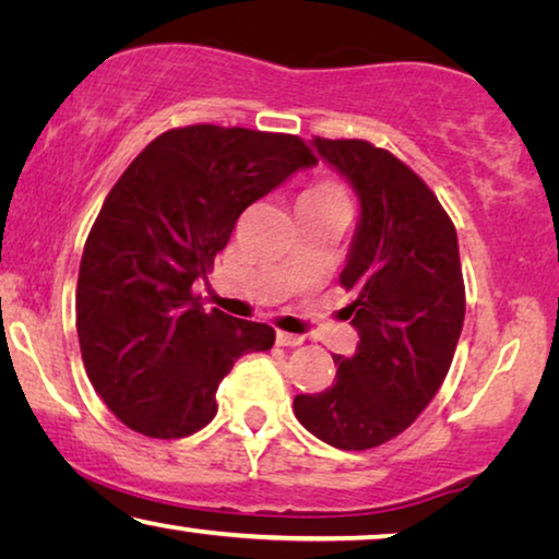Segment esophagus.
Returning a JSON list of instances; mask_svg holds the SVG:
<instances>
[{
    "label": "esophagus",
    "instance_id": "34e87169",
    "mask_svg": "<svg viewBox=\"0 0 559 559\" xmlns=\"http://www.w3.org/2000/svg\"><path fill=\"white\" fill-rule=\"evenodd\" d=\"M276 341H278V346H301V344H304V336H296V333L278 331V333H276Z\"/></svg>",
    "mask_w": 559,
    "mask_h": 559
}]
</instances>
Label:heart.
<instances>
[{
  "mask_svg": "<svg viewBox=\"0 0 559 559\" xmlns=\"http://www.w3.org/2000/svg\"><path fill=\"white\" fill-rule=\"evenodd\" d=\"M304 200H346V195H344V190L336 188V186H331V182H326V186H319V188L308 190V193L304 195ZM304 200H301V203H304Z\"/></svg>",
  "mask_w": 559,
  "mask_h": 559,
  "instance_id": "heart-1",
  "label": "heart"
}]
</instances>
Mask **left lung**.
<instances>
[{
    "mask_svg": "<svg viewBox=\"0 0 559 559\" xmlns=\"http://www.w3.org/2000/svg\"><path fill=\"white\" fill-rule=\"evenodd\" d=\"M352 182L361 218L341 286L359 331L352 359L333 356V384L294 399L296 419L326 444L361 452L409 427L444 381L464 323L454 223L427 182L366 140L313 138Z\"/></svg>",
    "mask_w": 559,
    "mask_h": 559,
    "instance_id": "obj_1",
    "label": "left lung"
}]
</instances>
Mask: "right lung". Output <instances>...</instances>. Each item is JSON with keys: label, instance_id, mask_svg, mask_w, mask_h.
<instances>
[{"label": "right lung", "instance_id": "obj_1", "mask_svg": "<svg viewBox=\"0 0 559 559\" xmlns=\"http://www.w3.org/2000/svg\"><path fill=\"white\" fill-rule=\"evenodd\" d=\"M311 165L296 135L188 124L157 135L107 193L82 251L78 336L95 391L132 431L195 435L233 364L273 346L265 323L205 311L193 283L240 213Z\"/></svg>", "mask_w": 559, "mask_h": 559}]
</instances>
